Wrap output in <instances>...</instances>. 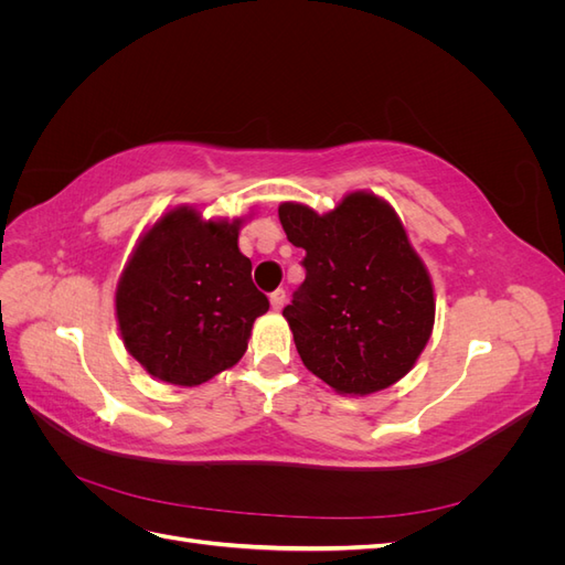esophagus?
Here are the masks:
<instances>
[{
    "label": "esophagus",
    "instance_id": "esophagus-1",
    "mask_svg": "<svg viewBox=\"0 0 565 565\" xmlns=\"http://www.w3.org/2000/svg\"><path fill=\"white\" fill-rule=\"evenodd\" d=\"M285 301H287V295H285V289H276V292L270 295V309L273 311H282V306H285Z\"/></svg>",
    "mask_w": 565,
    "mask_h": 565
}]
</instances>
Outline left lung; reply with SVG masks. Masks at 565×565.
<instances>
[{
  "mask_svg": "<svg viewBox=\"0 0 565 565\" xmlns=\"http://www.w3.org/2000/svg\"><path fill=\"white\" fill-rule=\"evenodd\" d=\"M287 241L306 252V280L282 316L303 365L344 396H367L413 370L434 330L429 270L391 204L349 193L328 214L278 207Z\"/></svg>",
  "mask_w": 565,
  "mask_h": 565,
  "instance_id": "1",
  "label": "left lung"
}]
</instances>
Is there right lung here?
<instances>
[{"label": "right lung", "instance_id": "obj_1", "mask_svg": "<svg viewBox=\"0 0 565 565\" xmlns=\"http://www.w3.org/2000/svg\"><path fill=\"white\" fill-rule=\"evenodd\" d=\"M241 224L177 207L136 245L117 282L115 313L127 351L156 380L198 386L245 355L268 299L237 247Z\"/></svg>", "mask_w": 565, "mask_h": 565}]
</instances>
